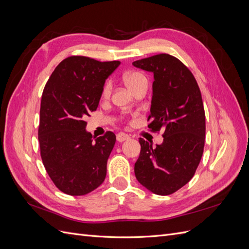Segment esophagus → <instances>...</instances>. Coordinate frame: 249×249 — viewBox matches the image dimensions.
<instances>
[{"label":"esophagus","instance_id":"esophagus-1","mask_svg":"<svg viewBox=\"0 0 249 249\" xmlns=\"http://www.w3.org/2000/svg\"><path fill=\"white\" fill-rule=\"evenodd\" d=\"M116 139H117L118 142H124L127 139H130V136L127 134H124V133H119V134H117Z\"/></svg>","mask_w":249,"mask_h":249}]
</instances>
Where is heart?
I'll use <instances>...</instances> for the list:
<instances>
[{"label":"heart","mask_w":249,"mask_h":249,"mask_svg":"<svg viewBox=\"0 0 249 249\" xmlns=\"http://www.w3.org/2000/svg\"><path fill=\"white\" fill-rule=\"evenodd\" d=\"M143 81H146V79L144 78V76H142V74L139 72H129L124 76V84L126 85L127 88L131 90V91ZM110 92H111V85H110V83H106V85H105L103 88L102 96L108 97L110 95Z\"/></svg>","instance_id":"heart-1"}]
</instances>
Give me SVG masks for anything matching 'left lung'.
Masks as SVG:
<instances>
[{"mask_svg": "<svg viewBox=\"0 0 249 249\" xmlns=\"http://www.w3.org/2000/svg\"><path fill=\"white\" fill-rule=\"evenodd\" d=\"M133 65L154 73L148 127L164 131L163 142L156 146L139 139L135 176L150 192L168 195L189 182L201 159L206 139L201 93L192 72L171 55H155Z\"/></svg>", "mask_w": 249, "mask_h": 249, "instance_id": "left-lung-1", "label": "left lung"}]
</instances>
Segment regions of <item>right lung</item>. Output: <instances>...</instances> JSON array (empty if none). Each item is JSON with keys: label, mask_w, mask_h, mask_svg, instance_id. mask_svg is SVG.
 Wrapping results in <instances>:
<instances>
[{"label": "right lung", "mask_w": 249, "mask_h": 249, "mask_svg": "<svg viewBox=\"0 0 249 249\" xmlns=\"http://www.w3.org/2000/svg\"><path fill=\"white\" fill-rule=\"evenodd\" d=\"M119 61L84 57L64 59L51 74L40 104L38 140L44 167L62 192L80 196L102 185L116 136L94 138L84 120L96 110L105 82Z\"/></svg>", "instance_id": "1"}]
</instances>
